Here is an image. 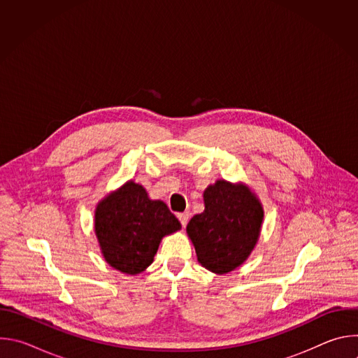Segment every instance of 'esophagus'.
<instances>
[{"mask_svg": "<svg viewBox=\"0 0 358 358\" xmlns=\"http://www.w3.org/2000/svg\"><path fill=\"white\" fill-rule=\"evenodd\" d=\"M178 217V220H180V222H181V225L182 227H185L187 224H188V220H189V214L185 211V213H181V214H178L177 215Z\"/></svg>", "mask_w": 358, "mask_h": 358, "instance_id": "34e87169", "label": "esophagus"}]
</instances>
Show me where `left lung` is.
Masks as SVG:
<instances>
[{
  "instance_id": "left-lung-1",
  "label": "left lung",
  "mask_w": 358,
  "mask_h": 358,
  "mask_svg": "<svg viewBox=\"0 0 358 358\" xmlns=\"http://www.w3.org/2000/svg\"><path fill=\"white\" fill-rule=\"evenodd\" d=\"M203 213L194 215L187 234L198 262L222 275L241 266L257 245L264 208L245 184L218 180L203 191Z\"/></svg>"
}]
</instances>
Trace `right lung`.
Returning a JSON list of instances; mask_svg holds the SVG:
<instances>
[{
  "instance_id": "1",
  "label": "right lung",
  "mask_w": 358,
  "mask_h": 358,
  "mask_svg": "<svg viewBox=\"0 0 358 358\" xmlns=\"http://www.w3.org/2000/svg\"><path fill=\"white\" fill-rule=\"evenodd\" d=\"M181 228L160 199H150L143 185L127 181L101 199L94 211V232L105 261L126 275L145 271L163 236Z\"/></svg>"
}]
</instances>
